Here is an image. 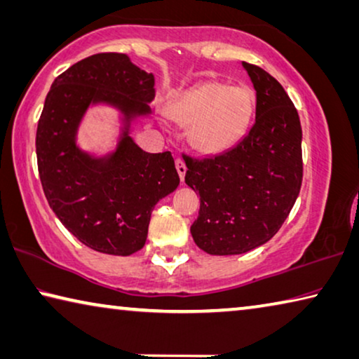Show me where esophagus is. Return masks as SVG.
Segmentation results:
<instances>
[{
	"mask_svg": "<svg viewBox=\"0 0 359 359\" xmlns=\"http://www.w3.org/2000/svg\"><path fill=\"white\" fill-rule=\"evenodd\" d=\"M175 168H177V172L180 175V180L184 182L185 180V174H187V166H185L184 159H180V158L175 159Z\"/></svg>",
	"mask_w": 359,
	"mask_h": 359,
	"instance_id": "obj_1",
	"label": "esophagus"
}]
</instances>
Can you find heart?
<instances>
[{"label": "heart", "mask_w": 359, "mask_h": 359, "mask_svg": "<svg viewBox=\"0 0 359 359\" xmlns=\"http://www.w3.org/2000/svg\"><path fill=\"white\" fill-rule=\"evenodd\" d=\"M254 108L251 88L204 81L175 95L169 113L175 121L191 126L193 149L215 156L235 149L246 137Z\"/></svg>", "instance_id": "1"}]
</instances>
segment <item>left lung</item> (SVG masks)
<instances>
[{
  "instance_id": "8db88e82",
  "label": "left lung",
  "mask_w": 359,
  "mask_h": 359,
  "mask_svg": "<svg viewBox=\"0 0 359 359\" xmlns=\"http://www.w3.org/2000/svg\"><path fill=\"white\" fill-rule=\"evenodd\" d=\"M255 89V123L235 149L185 156V184L200 195L191 225L196 246L210 255H235L270 241L302 185V126L286 90L270 73L243 62Z\"/></svg>"
}]
</instances>
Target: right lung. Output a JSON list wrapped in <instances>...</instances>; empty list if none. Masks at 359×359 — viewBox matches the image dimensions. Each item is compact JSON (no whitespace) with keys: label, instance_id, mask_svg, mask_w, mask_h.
Listing matches in <instances>:
<instances>
[{"label":"right lung","instance_id":"right-lung-1","mask_svg":"<svg viewBox=\"0 0 359 359\" xmlns=\"http://www.w3.org/2000/svg\"><path fill=\"white\" fill-rule=\"evenodd\" d=\"M155 76L129 55L95 54L54 79L36 130L38 170L49 206L65 229L97 252L130 255L145 246L151 210L180 184L170 151H144L134 124L151 116ZM115 109L118 126L105 154L77 140L89 109Z\"/></svg>","mask_w":359,"mask_h":359}]
</instances>
